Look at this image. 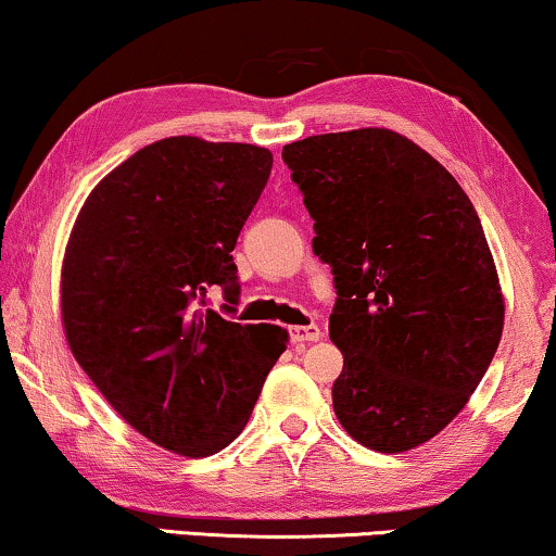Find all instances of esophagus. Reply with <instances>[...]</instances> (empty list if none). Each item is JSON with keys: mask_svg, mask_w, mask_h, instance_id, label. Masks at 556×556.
<instances>
[{"mask_svg": "<svg viewBox=\"0 0 556 556\" xmlns=\"http://www.w3.org/2000/svg\"><path fill=\"white\" fill-rule=\"evenodd\" d=\"M318 337H321V329H318L316 324L291 326V341H295V344H306V341H318Z\"/></svg>", "mask_w": 556, "mask_h": 556, "instance_id": "34e87169", "label": "esophagus"}]
</instances>
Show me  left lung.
I'll return each mask as SVG.
<instances>
[{"mask_svg":"<svg viewBox=\"0 0 556 556\" xmlns=\"http://www.w3.org/2000/svg\"><path fill=\"white\" fill-rule=\"evenodd\" d=\"M283 162L337 283L333 413L369 451H413L466 407L504 331L481 219L453 174L390 128L308 136Z\"/></svg>","mask_w":556,"mask_h":556,"instance_id":"obj_1","label":"left lung"}]
</instances>
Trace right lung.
Here are the masks:
<instances>
[{
  "mask_svg": "<svg viewBox=\"0 0 556 556\" xmlns=\"http://www.w3.org/2000/svg\"><path fill=\"white\" fill-rule=\"evenodd\" d=\"M253 143L172 136L98 181L60 270L67 346L136 432L185 458L240 435L288 331L235 324L210 291L240 293L232 250L270 177Z\"/></svg>",
  "mask_w": 556,
  "mask_h": 556,
  "instance_id": "1",
  "label": "right lung"
}]
</instances>
